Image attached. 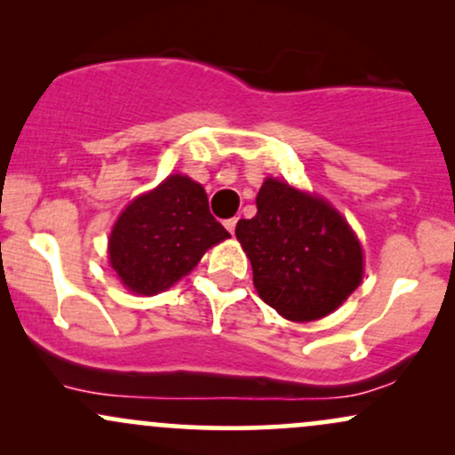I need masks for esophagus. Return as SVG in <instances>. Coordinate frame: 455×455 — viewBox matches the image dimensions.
Here are the masks:
<instances>
[{"label":"esophagus","instance_id":"1","mask_svg":"<svg viewBox=\"0 0 455 455\" xmlns=\"http://www.w3.org/2000/svg\"><path fill=\"white\" fill-rule=\"evenodd\" d=\"M224 227H227V231L235 235V227H237V218H228V220H224Z\"/></svg>","mask_w":455,"mask_h":455}]
</instances>
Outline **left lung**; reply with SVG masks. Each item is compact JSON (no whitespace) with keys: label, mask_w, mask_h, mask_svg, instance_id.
<instances>
[{"label":"left lung","mask_w":455,"mask_h":455,"mask_svg":"<svg viewBox=\"0 0 455 455\" xmlns=\"http://www.w3.org/2000/svg\"><path fill=\"white\" fill-rule=\"evenodd\" d=\"M265 304L295 323L331 315L362 284L363 250L327 201L267 177L235 228Z\"/></svg>","instance_id":"8db88e82"}]
</instances>
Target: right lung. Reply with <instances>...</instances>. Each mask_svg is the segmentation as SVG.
<instances>
[{"label":"right lung","instance_id":"1","mask_svg":"<svg viewBox=\"0 0 455 455\" xmlns=\"http://www.w3.org/2000/svg\"><path fill=\"white\" fill-rule=\"evenodd\" d=\"M227 237L203 186L177 173L119 213L108 237V263L128 291L156 295L190 274Z\"/></svg>","mask_w":455,"mask_h":455}]
</instances>
